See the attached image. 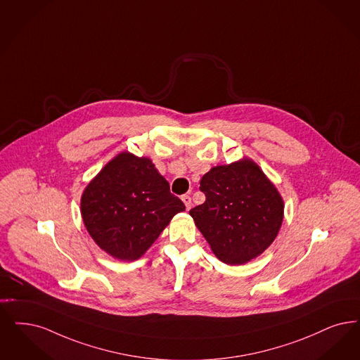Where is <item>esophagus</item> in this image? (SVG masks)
<instances>
[{
  "mask_svg": "<svg viewBox=\"0 0 360 360\" xmlns=\"http://www.w3.org/2000/svg\"><path fill=\"white\" fill-rule=\"evenodd\" d=\"M182 201H184L185 206H186L187 210H188V209L191 207V198H190V195H187V194L182 195Z\"/></svg>",
  "mask_w": 360,
  "mask_h": 360,
  "instance_id": "obj_1",
  "label": "esophagus"
}]
</instances>
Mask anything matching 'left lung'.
Listing matches in <instances>:
<instances>
[{"label": "left lung", "instance_id": "1", "mask_svg": "<svg viewBox=\"0 0 360 360\" xmlns=\"http://www.w3.org/2000/svg\"><path fill=\"white\" fill-rule=\"evenodd\" d=\"M200 190L206 201L190 216L222 262L241 265L274 243L284 201L252 159L213 167L202 176Z\"/></svg>", "mask_w": 360, "mask_h": 360}]
</instances>
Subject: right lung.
<instances>
[{
	"label": "right lung",
	"mask_w": 360,
	"mask_h": 360,
	"mask_svg": "<svg viewBox=\"0 0 360 360\" xmlns=\"http://www.w3.org/2000/svg\"><path fill=\"white\" fill-rule=\"evenodd\" d=\"M82 217L94 241L112 257H142L185 205L148 158L120 153L82 195Z\"/></svg>",
	"instance_id": "obj_1"
}]
</instances>
